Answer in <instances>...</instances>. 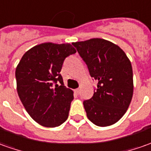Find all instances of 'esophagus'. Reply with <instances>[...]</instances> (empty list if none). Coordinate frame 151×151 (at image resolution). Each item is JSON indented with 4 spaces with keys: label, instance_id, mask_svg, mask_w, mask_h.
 Returning <instances> with one entry per match:
<instances>
[{
    "label": "esophagus",
    "instance_id": "obj_1",
    "mask_svg": "<svg viewBox=\"0 0 151 151\" xmlns=\"http://www.w3.org/2000/svg\"><path fill=\"white\" fill-rule=\"evenodd\" d=\"M74 92H75L77 95H78V94L80 93V89H79V88H77V89H75V90H74Z\"/></svg>",
    "mask_w": 151,
    "mask_h": 151
}]
</instances>
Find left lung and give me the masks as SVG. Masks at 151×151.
Returning <instances> with one entry per match:
<instances>
[{"label": "left lung", "mask_w": 151, "mask_h": 151, "mask_svg": "<svg viewBox=\"0 0 151 151\" xmlns=\"http://www.w3.org/2000/svg\"><path fill=\"white\" fill-rule=\"evenodd\" d=\"M87 65L91 78L98 81L93 96L83 101L86 116L99 127L117 123L129 107L133 95L132 65L119 46L101 38L73 42Z\"/></svg>", "instance_id": "1"}]
</instances>
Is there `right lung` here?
<instances>
[{"label": "right lung", "instance_id": "obj_1", "mask_svg": "<svg viewBox=\"0 0 151 151\" xmlns=\"http://www.w3.org/2000/svg\"><path fill=\"white\" fill-rule=\"evenodd\" d=\"M75 53L68 43H42L28 50L17 65L18 95L28 114L42 126L58 127L68 119L73 91L64 85L60 73L65 58Z\"/></svg>", "mask_w": 151, "mask_h": 151}]
</instances>
